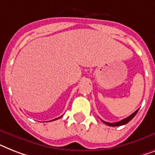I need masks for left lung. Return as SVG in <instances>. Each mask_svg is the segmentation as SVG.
<instances>
[{"mask_svg": "<svg viewBox=\"0 0 155 155\" xmlns=\"http://www.w3.org/2000/svg\"><path fill=\"white\" fill-rule=\"evenodd\" d=\"M138 111H139V109L136 110L135 112H133L132 114L130 115L128 117H127V118L124 119V120H120V121H119V122L108 123V122H105V121L102 120H101V121L104 123V124H105L106 125H108V126H112V127H117V126H121V125H124V124H127L129 121H131V120H132V119L135 117V116L136 115V113L138 112Z\"/></svg>", "mask_w": 155, "mask_h": 155, "instance_id": "1", "label": "left lung"}]
</instances>
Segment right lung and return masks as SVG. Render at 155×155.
I'll return each mask as SVG.
<instances>
[{"mask_svg":"<svg viewBox=\"0 0 155 155\" xmlns=\"http://www.w3.org/2000/svg\"><path fill=\"white\" fill-rule=\"evenodd\" d=\"M62 116H60V117H58V118H56V119H54V120H50V121H54V120H58V119H59V118H61V117H62Z\"/></svg>","mask_w":155,"mask_h":155,"instance_id":"1","label":"right lung"}]
</instances>
